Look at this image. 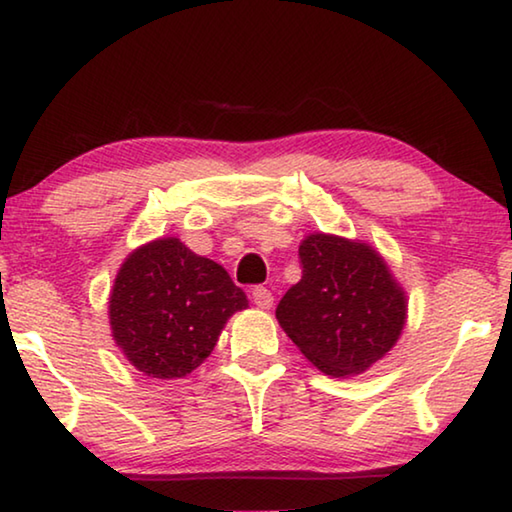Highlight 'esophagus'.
Masks as SVG:
<instances>
[{
    "mask_svg": "<svg viewBox=\"0 0 512 512\" xmlns=\"http://www.w3.org/2000/svg\"><path fill=\"white\" fill-rule=\"evenodd\" d=\"M253 302L257 307H262V309H271V305H273V293L268 291L266 287H255L253 289Z\"/></svg>",
    "mask_w": 512,
    "mask_h": 512,
    "instance_id": "obj_1",
    "label": "esophagus"
}]
</instances>
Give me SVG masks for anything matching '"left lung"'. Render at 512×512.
Segmentation results:
<instances>
[{"instance_id":"1","label":"left lung","mask_w":512,"mask_h":512,"mask_svg":"<svg viewBox=\"0 0 512 512\" xmlns=\"http://www.w3.org/2000/svg\"><path fill=\"white\" fill-rule=\"evenodd\" d=\"M302 277L275 316L318 370L359 375L393 348L406 318L404 291L366 244L309 235L298 250Z\"/></svg>"}]
</instances>
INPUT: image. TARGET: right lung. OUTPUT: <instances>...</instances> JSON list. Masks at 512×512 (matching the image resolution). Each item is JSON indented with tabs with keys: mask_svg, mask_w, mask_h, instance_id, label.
<instances>
[{
	"mask_svg": "<svg viewBox=\"0 0 512 512\" xmlns=\"http://www.w3.org/2000/svg\"><path fill=\"white\" fill-rule=\"evenodd\" d=\"M246 307V293L223 266L167 237L128 255L108 314L112 336L137 370L176 379L210 357L225 320Z\"/></svg>",
	"mask_w": 512,
	"mask_h": 512,
	"instance_id": "add662e5",
	"label": "right lung"
}]
</instances>
